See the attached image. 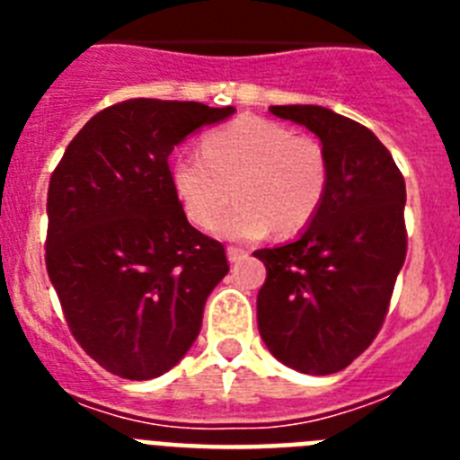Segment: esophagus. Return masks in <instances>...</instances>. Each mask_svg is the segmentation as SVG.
<instances>
[{
    "label": "esophagus",
    "mask_w": 460,
    "mask_h": 460,
    "mask_svg": "<svg viewBox=\"0 0 460 460\" xmlns=\"http://www.w3.org/2000/svg\"><path fill=\"white\" fill-rule=\"evenodd\" d=\"M226 253H227V260H230V262H239V260H243L246 255H249L243 249H237V246H227Z\"/></svg>",
    "instance_id": "1"
}]
</instances>
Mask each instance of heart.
I'll return each instance as SVG.
<instances>
[{
  "label": "heart",
  "mask_w": 460,
  "mask_h": 460,
  "mask_svg": "<svg viewBox=\"0 0 460 460\" xmlns=\"http://www.w3.org/2000/svg\"><path fill=\"white\" fill-rule=\"evenodd\" d=\"M202 154L181 152L170 164V184L190 223L209 227L232 193L238 205L214 233L226 239L302 230L327 190V156L318 140L262 117H239L202 137Z\"/></svg>",
  "instance_id": "b5f03b06"
}]
</instances>
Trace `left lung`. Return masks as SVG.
I'll list each match as a JSON object with an SVG mask.
<instances>
[{"instance_id":"obj_1","label":"left lung","mask_w":460,"mask_h":460,"mask_svg":"<svg viewBox=\"0 0 460 460\" xmlns=\"http://www.w3.org/2000/svg\"><path fill=\"white\" fill-rule=\"evenodd\" d=\"M327 156V190L290 243L255 251L267 267L258 329L271 355L311 376L343 371L380 332L405 262V180L387 147L323 105H271Z\"/></svg>"}]
</instances>
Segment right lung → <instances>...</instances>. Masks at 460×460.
<instances>
[{
  "mask_svg": "<svg viewBox=\"0 0 460 460\" xmlns=\"http://www.w3.org/2000/svg\"><path fill=\"white\" fill-rule=\"evenodd\" d=\"M233 105L131 99L93 115L48 189L46 265L73 336L105 371L164 376L190 350L209 292L227 274L223 243L198 233L168 156Z\"/></svg>",
  "mask_w": 460,
  "mask_h": 460,
  "instance_id": "1",
  "label": "right lung"
}]
</instances>
